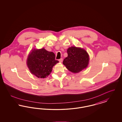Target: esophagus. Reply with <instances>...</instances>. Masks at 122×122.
<instances>
[{"label":"esophagus","mask_w":122,"mask_h":122,"mask_svg":"<svg viewBox=\"0 0 122 122\" xmlns=\"http://www.w3.org/2000/svg\"><path fill=\"white\" fill-rule=\"evenodd\" d=\"M59 62L60 63H62L63 62V58H60V59H59Z\"/></svg>","instance_id":"obj_1"}]
</instances>
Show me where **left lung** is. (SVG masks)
Instances as JSON below:
<instances>
[{
    "instance_id": "left-lung-1",
    "label": "left lung",
    "mask_w": 122,
    "mask_h": 122,
    "mask_svg": "<svg viewBox=\"0 0 122 122\" xmlns=\"http://www.w3.org/2000/svg\"><path fill=\"white\" fill-rule=\"evenodd\" d=\"M68 56L64 58L63 64L73 73H78L88 66L90 57L87 51L80 47L72 46L67 49Z\"/></svg>"
}]
</instances>
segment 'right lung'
<instances>
[{
    "mask_svg": "<svg viewBox=\"0 0 122 122\" xmlns=\"http://www.w3.org/2000/svg\"><path fill=\"white\" fill-rule=\"evenodd\" d=\"M55 58V54L44 48H33L27 56L26 65L31 74L38 78H46L51 73L53 67L59 62Z\"/></svg>",
    "mask_w": 122,
    "mask_h": 122,
    "instance_id": "obj_1",
    "label": "right lung"
}]
</instances>
